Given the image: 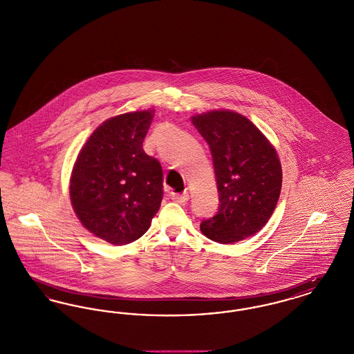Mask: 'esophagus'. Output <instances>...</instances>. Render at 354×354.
Here are the masks:
<instances>
[{
  "mask_svg": "<svg viewBox=\"0 0 354 354\" xmlns=\"http://www.w3.org/2000/svg\"><path fill=\"white\" fill-rule=\"evenodd\" d=\"M171 199L174 202L179 203V204H185V203L188 202L189 196H188L187 192H185V194H175V192H172L171 194Z\"/></svg>",
  "mask_w": 354,
  "mask_h": 354,
  "instance_id": "34e87169",
  "label": "esophagus"
}]
</instances>
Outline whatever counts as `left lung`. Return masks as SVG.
Listing matches in <instances>:
<instances>
[{"label":"left lung","instance_id":"1","mask_svg":"<svg viewBox=\"0 0 354 354\" xmlns=\"http://www.w3.org/2000/svg\"><path fill=\"white\" fill-rule=\"evenodd\" d=\"M192 123L209 146L219 191V209L201 231L220 244L259 232L270 220L281 191L280 159L250 119L230 110L194 115Z\"/></svg>","mask_w":354,"mask_h":354}]
</instances>
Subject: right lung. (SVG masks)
I'll return each mask as SVG.
<instances>
[{
    "label": "right lung",
    "instance_id": "obj_1",
    "mask_svg": "<svg viewBox=\"0 0 354 354\" xmlns=\"http://www.w3.org/2000/svg\"><path fill=\"white\" fill-rule=\"evenodd\" d=\"M153 111L107 119L90 135L70 178V201L84 228L124 245L145 235L163 199V171L143 150Z\"/></svg>",
    "mask_w": 354,
    "mask_h": 354
}]
</instances>
